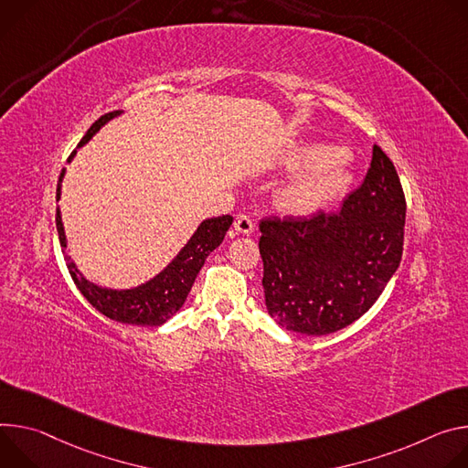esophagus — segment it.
<instances>
[{"label":"esophagus","mask_w":468,"mask_h":468,"mask_svg":"<svg viewBox=\"0 0 468 468\" xmlns=\"http://www.w3.org/2000/svg\"><path fill=\"white\" fill-rule=\"evenodd\" d=\"M234 230L239 234H250L254 230V223L249 216H238V219L234 223Z\"/></svg>","instance_id":"34e87169"}]
</instances>
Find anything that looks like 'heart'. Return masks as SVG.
Segmentation results:
<instances>
[{"mask_svg": "<svg viewBox=\"0 0 468 468\" xmlns=\"http://www.w3.org/2000/svg\"><path fill=\"white\" fill-rule=\"evenodd\" d=\"M293 173H306L279 191L277 202L293 218H310L324 212L349 186L351 169L346 152L327 143H310L286 160Z\"/></svg>", "mask_w": 468, "mask_h": 468, "instance_id": "obj_1", "label": "heart"}]
</instances>
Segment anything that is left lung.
<instances>
[{
    "label": "left lung",
    "instance_id": "left-lung-1",
    "mask_svg": "<svg viewBox=\"0 0 468 468\" xmlns=\"http://www.w3.org/2000/svg\"><path fill=\"white\" fill-rule=\"evenodd\" d=\"M405 210L394 164L374 144L365 182L338 212L262 219L258 247L270 316L308 336L358 320L401 262Z\"/></svg>",
    "mask_w": 468,
    "mask_h": 468
}]
</instances>
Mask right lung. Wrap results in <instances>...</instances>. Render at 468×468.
<instances>
[{"label": "right lung", "instance_id": "add662e5", "mask_svg": "<svg viewBox=\"0 0 468 468\" xmlns=\"http://www.w3.org/2000/svg\"><path fill=\"white\" fill-rule=\"evenodd\" d=\"M122 112H112L101 115L83 135L78 148L83 146L103 124L110 122L112 119L119 117ZM76 155V150L69 155V164ZM65 176V169L61 171L59 182H58V200L61 198V182ZM56 225L59 232V243L63 250L67 249V236L61 221V212L58 207L56 214ZM232 225L230 216L212 218L204 219L191 239L184 245V249L175 256V261L162 271L150 279L148 282L130 288V290H112V288H101L94 282L87 281L78 266L72 262V258L67 254L65 262L69 268V273L78 286V290L83 293V297L110 320H115L119 324L128 325H148V327H158L165 324L171 316H175L182 308L200 268L204 266V261L207 258L216 247L223 241L229 227Z\"/></svg>", "mask_w": 468, "mask_h": 468}]
</instances>
